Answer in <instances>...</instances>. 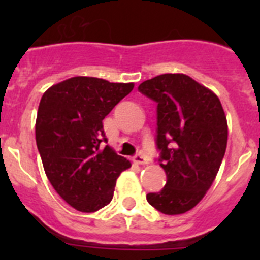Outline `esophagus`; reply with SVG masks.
Returning <instances> with one entry per match:
<instances>
[{"instance_id": "34e87169", "label": "esophagus", "mask_w": 260, "mask_h": 260, "mask_svg": "<svg viewBox=\"0 0 260 260\" xmlns=\"http://www.w3.org/2000/svg\"><path fill=\"white\" fill-rule=\"evenodd\" d=\"M133 161L138 165H144V164H148V160H147L146 156H143L142 153H137V155L133 157Z\"/></svg>"}]
</instances>
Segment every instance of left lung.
<instances>
[{
  "instance_id": "1",
  "label": "left lung",
  "mask_w": 260,
  "mask_h": 260,
  "mask_svg": "<svg viewBox=\"0 0 260 260\" xmlns=\"http://www.w3.org/2000/svg\"><path fill=\"white\" fill-rule=\"evenodd\" d=\"M157 104L156 147L167 174L147 202L165 215L195 207L212 185L226 150L228 125L219 98L185 74H162L138 87Z\"/></svg>"
}]
</instances>
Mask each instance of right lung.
<instances>
[{
    "label": "right lung",
    "mask_w": 260,
    "mask_h": 260,
    "mask_svg": "<svg viewBox=\"0 0 260 260\" xmlns=\"http://www.w3.org/2000/svg\"><path fill=\"white\" fill-rule=\"evenodd\" d=\"M134 83L74 77L48 88L36 118V144L48 180L80 212L109 204L121 172L132 167L107 143L103 119Z\"/></svg>",
    "instance_id": "add662e5"
}]
</instances>
